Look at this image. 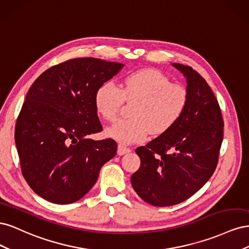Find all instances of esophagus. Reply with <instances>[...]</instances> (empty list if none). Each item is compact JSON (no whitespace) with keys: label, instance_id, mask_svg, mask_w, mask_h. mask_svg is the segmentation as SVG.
Returning a JSON list of instances; mask_svg holds the SVG:
<instances>
[{"label":"esophagus","instance_id":"1","mask_svg":"<svg viewBox=\"0 0 249 249\" xmlns=\"http://www.w3.org/2000/svg\"><path fill=\"white\" fill-rule=\"evenodd\" d=\"M130 152H131V148L125 147V146L122 145V144L118 145V148H117V155L118 156H123V155H125V154L130 153Z\"/></svg>","mask_w":249,"mask_h":249}]
</instances>
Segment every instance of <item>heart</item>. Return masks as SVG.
Masks as SVG:
<instances>
[{
    "label": "heart",
    "mask_w": 249,
    "mask_h": 249,
    "mask_svg": "<svg viewBox=\"0 0 249 249\" xmlns=\"http://www.w3.org/2000/svg\"><path fill=\"white\" fill-rule=\"evenodd\" d=\"M134 102L132 119L118 120L107 127L106 135L120 144L144 140L148 133L161 135L169 131L187 108V89L171 84L170 79L155 69L133 71L123 79L120 88L113 82L97 87L94 104L97 113L107 120L115 119L123 103Z\"/></svg>",
    "instance_id": "b5f03b06"
}]
</instances>
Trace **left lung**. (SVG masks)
<instances>
[{"mask_svg": "<svg viewBox=\"0 0 249 249\" xmlns=\"http://www.w3.org/2000/svg\"><path fill=\"white\" fill-rule=\"evenodd\" d=\"M171 65L186 79L187 108L169 131L136 149L141 165L131 178L136 193L156 207L196 193L215 171L223 139L220 107L206 80L190 66Z\"/></svg>", "mask_w": 249, "mask_h": 249, "instance_id": "1", "label": "left lung"}]
</instances>
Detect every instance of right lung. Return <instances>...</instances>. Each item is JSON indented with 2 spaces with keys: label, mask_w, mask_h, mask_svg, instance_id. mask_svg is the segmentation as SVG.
Here are the masks:
<instances>
[{
  "label": "right lung",
  "mask_w": 249,
  "mask_h": 249,
  "mask_svg": "<svg viewBox=\"0 0 249 249\" xmlns=\"http://www.w3.org/2000/svg\"><path fill=\"white\" fill-rule=\"evenodd\" d=\"M124 64L76 58L52 66L30 87L17 120L16 145L22 176L48 201L66 205L91 189L103 165L116 155L114 140L101 132L94 95Z\"/></svg>",
  "instance_id": "obj_1"
}]
</instances>
